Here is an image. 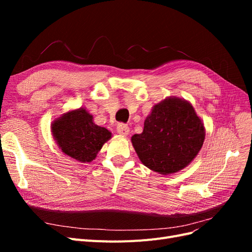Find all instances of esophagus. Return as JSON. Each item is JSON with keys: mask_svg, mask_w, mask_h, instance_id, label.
Segmentation results:
<instances>
[{"mask_svg": "<svg viewBox=\"0 0 252 252\" xmlns=\"http://www.w3.org/2000/svg\"><path fill=\"white\" fill-rule=\"evenodd\" d=\"M117 131L121 135H128V133H129V127L126 124L121 123L117 127Z\"/></svg>", "mask_w": 252, "mask_h": 252, "instance_id": "1", "label": "esophagus"}]
</instances>
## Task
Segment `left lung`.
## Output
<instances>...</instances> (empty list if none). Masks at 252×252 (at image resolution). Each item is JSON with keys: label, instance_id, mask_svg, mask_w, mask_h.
<instances>
[{"label": "left lung", "instance_id": "1", "mask_svg": "<svg viewBox=\"0 0 252 252\" xmlns=\"http://www.w3.org/2000/svg\"><path fill=\"white\" fill-rule=\"evenodd\" d=\"M204 140L202 120L191 104L177 96L156 104L144 122L143 132L131 136L141 162L163 175L187 167L200 152Z\"/></svg>", "mask_w": 252, "mask_h": 252}]
</instances>
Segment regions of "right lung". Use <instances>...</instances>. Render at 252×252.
I'll return each mask as SVG.
<instances>
[{"label":"right lung","instance_id":"add662e5","mask_svg":"<svg viewBox=\"0 0 252 252\" xmlns=\"http://www.w3.org/2000/svg\"><path fill=\"white\" fill-rule=\"evenodd\" d=\"M51 133L62 152L81 163L94 161L112 136L108 129L94 124V117L83 107L57 118L51 124Z\"/></svg>","mask_w":252,"mask_h":252}]
</instances>
